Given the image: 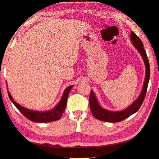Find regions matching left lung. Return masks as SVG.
Returning a JSON list of instances; mask_svg holds the SVG:
<instances>
[{"label": "left lung", "mask_w": 159, "mask_h": 159, "mask_svg": "<svg viewBox=\"0 0 159 159\" xmlns=\"http://www.w3.org/2000/svg\"><path fill=\"white\" fill-rule=\"evenodd\" d=\"M131 37L133 46L136 48L137 51L140 54L141 57H143V60L144 63H145V66L146 68L145 81H144L142 91H141L140 95L137 98V99L134 103H132L129 106H128L127 108L123 110V111H112L103 108L99 104V103L98 102L97 98L96 95H95L94 92L91 90L90 96H89V106H90V111L92 115L96 119L108 122H119L125 120L126 118L129 117V116H131V115L134 114L135 112H136L140 109L141 105L143 104L144 99H145V97L146 95L147 89H148L150 77L149 63L148 57L147 56L146 51L143 47V44L139 37L133 31L131 32V37Z\"/></svg>", "instance_id": "obj_1"}]
</instances>
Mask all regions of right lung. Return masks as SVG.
<instances>
[{
  "mask_svg": "<svg viewBox=\"0 0 159 159\" xmlns=\"http://www.w3.org/2000/svg\"><path fill=\"white\" fill-rule=\"evenodd\" d=\"M72 88H73V85H70L66 88L64 92H63V95L58 103L53 108L47 111H33V110H30L25 107H23L22 106L19 104L18 103L14 100L9 91H7V92L8 96H9L11 102L14 103V105L16 106L17 109L24 115V116L28 118V120H30L32 122L45 123L53 122V121H56L60 119L63 112H65L66 106H67L68 95Z\"/></svg>",
  "mask_w": 159,
  "mask_h": 159,
  "instance_id": "1",
  "label": "right lung"
}]
</instances>
